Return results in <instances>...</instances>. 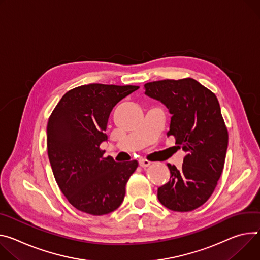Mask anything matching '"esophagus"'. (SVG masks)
<instances>
[{
	"instance_id": "obj_1",
	"label": "esophagus",
	"mask_w": 260,
	"mask_h": 260,
	"mask_svg": "<svg viewBox=\"0 0 260 260\" xmlns=\"http://www.w3.org/2000/svg\"><path fill=\"white\" fill-rule=\"evenodd\" d=\"M150 164H151V161H149V160H147V159H144V158H141V159L139 160V165H140L141 167H143V168L148 167Z\"/></svg>"
}]
</instances>
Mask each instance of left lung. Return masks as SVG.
I'll return each mask as SVG.
<instances>
[{"label": "left lung", "instance_id": "1", "mask_svg": "<svg viewBox=\"0 0 260 260\" xmlns=\"http://www.w3.org/2000/svg\"><path fill=\"white\" fill-rule=\"evenodd\" d=\"M147 96L167 107V136L185 152L181 169L168 164L170 180L157 188V198L174 211H191L214 193L222 174L228 132L217 96L196 80H162L144 85Z\"/></svg>", "mask_w": 260, "mask_h": 260}]
</instances>
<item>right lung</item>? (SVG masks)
<instances>
[{
	"label": "right lung",
	"instance_id": "add662e5",
	"mask_svg": "<svg viewBox=\"0 0 260 260\" xmlns=\"http://www.w3.org/2000/svg\"><path fill=\"white\" fill-rule=\"evenodd\" d=\"M138 86L89 84L66 92L46 127L48 154L55 179L69 203L93 216L114 211L122 203L137 160L117 162L100 146L109 116Z\"/></svg>",
	"mask_w": 260,
	"mask_h": 260
}]
</instances>
